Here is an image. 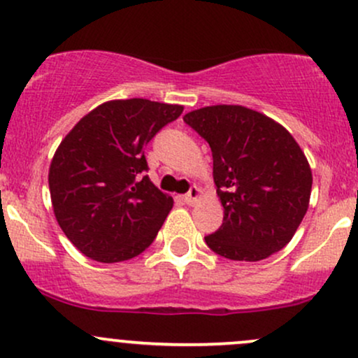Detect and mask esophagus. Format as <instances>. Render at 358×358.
<instances>
[{"instance_id": "34e87169", "label": "esophagus", "mask_w": 358, "mask_h": 358, "mask_svg": "<svg viewBox=\"0 0 358 358\" xmlns=\"http://www.w3.org/2000/svg\"><path fill=\"white\" fill-rule=\"evenodd\" d=\"M200 195H202V190H200L197 185H192L190 190H188V194L183 199H185V202L188 203V206H194V203L200 199Z\"/></svg>"}]
</instances>
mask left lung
<instances>
[{
  "mask_svg": "<svg viewBox=\"0 0 358 358\" xmlns=\"http://www.w3.org/2000/svg\"><path fill=\"white\" fill-rule=\"evenodd\" d=\"M183 122L209 143L224 207L221 227L206 236L207 246L236 262H260L280 251L311 197V168L296 139L241 105L194 110Z\"/></svg>",
  "mask_w": 358,
  "mask_h": 358,
  "instance_id": "8db88e82",
  "label": "left lung"
}]
</instances>
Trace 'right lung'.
<instances>
[{
	"instance_id": "obj_1",
	"label": "right lung",
	"mask_w": 358,
	"mask_h": 358,
	"mask_svg": "<svg viewBox=\"0 0 358 358\" xmlns=\"http://www.w3.org/2000/svg\"><path fill=\"white\" fill-rule=\"evenodd\" d=\"M182 112L144 98L107 101L59 144L49 168L54 214L85 257L131 260L155 241L173 199L144 175V148Z\"/></svg>"
}]
</instances>
